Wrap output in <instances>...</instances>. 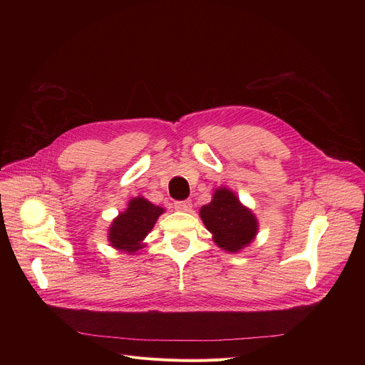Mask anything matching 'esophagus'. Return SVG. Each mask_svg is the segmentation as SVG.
<instances>
[{"mask_svg": "<svg viewBox=\"0 0 365 365\" xmlns=\"http://www.w3.org/2000/svg\"><path fill=\"white\" fill-rule=\"evenodd\" d=\"M173 207H175V210H178V212H190L192 202H190L189 200H184V201H175Z\"/></svg>", "mask_w": 365, "mask_h": 365, "instance_id": "1", "label": "esophagus"}]
</instances>
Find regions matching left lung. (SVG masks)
Segmentation results:
<instances>
[{"label": "left lung", "instance_id": "1", "mask_svg": "<svg viewBox=\"0 0 365 365\" xmlns=\"http://www.w3.org/2000/svg\"><path fill=\"white\" fill-rule=\"evenodd\" d=\"M200 215L215 244L228 252L245 248L257 235V217L227 187L215 190L212 202L202 205Z\"/></svg>", "mask_w": 365, "mask_h": 365}]
</instances>
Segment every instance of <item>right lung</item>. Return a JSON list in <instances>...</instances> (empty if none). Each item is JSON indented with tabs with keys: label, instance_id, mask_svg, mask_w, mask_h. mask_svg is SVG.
<instances>
[{
	"label": "right lung",
	"instance_id": "1",
	"mask_svg": "<svg viewBox=\"0 0 365 365\" xmlns=\"http://www.w3.org/2000/svg\"><path fill=\"white\" fill-rule=\"evenodd\" d=\"M163 213L164 208L149 202L143 196L130 200L128 208L109 227L108 240L111 242V247L129 254L141 250L145 247L143 240Z\"/></svg>",
	"mask_w": 365,
	"mask_h": 365
}]
</instances>
